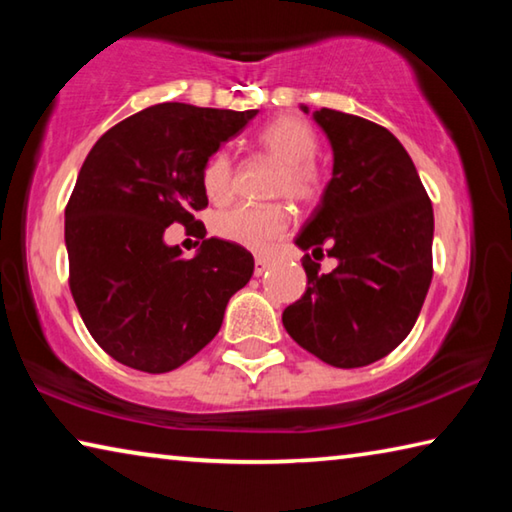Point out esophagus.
<instances>
[{
  "instance_id": "obj_1",
  "label": "esophagus",
  "mask_w": 512,
  "mask_h": 512,
  "mask_svg": "<svg viewBox=\"0 0 512 512\" xmlns=\"http://www.w3.org/2000/svg\"><path fill=\"white\" fill-rule=\"evenodd\" d=\"M268 266H271V262H268V259L257 257V259H255V275H257V277L264 275V273L268 271Z\"/></svg>"
}]
</instances>
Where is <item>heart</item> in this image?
Returning <instances> with one entry per match:
<instances>
[{"instance_id": "heart-1", "label": "heart", "mask_w": 512, "mask_h": 512, "mask_svg": "<svg viewBox=\"0 0 512 512\" xmlns=\"http://www.w3.org/2000/svg\"><path fill=\"white\" fill-rule=\"evenodd\" d=\"M262 149L282 162L273 194L287 196L293 203H309L318 194V171L314 155L318 140L307 121L277 117L257 135ZM203 189L214 203H225L235 192V160L228 151L214 153L203 167ZM289 230V214L280 205H239L216 216L214 232L230 244L253 253H266Z\"/></svg>"}]
</instances>
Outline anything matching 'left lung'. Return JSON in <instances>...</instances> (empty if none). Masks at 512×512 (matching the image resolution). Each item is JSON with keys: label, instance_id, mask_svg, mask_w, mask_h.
Segmentation results:
<instances>
[{"label": "left lung", "instance_id": "8db88e82", "mask_svg": "<svg viewBox=\"0 0 512 512\" xmlns=\"http://www.w3.org/2000/svg\"><path fill=\"white\" fill-rule=\"evenodd\" d=\"M307 112V106H300ZM332 146L323 198L296 237L334 257L332 273L305 255L307 291L282 314L300 348L336 368H361L400 345L420 316L433 266V210L411 155L384 126L320 108Z\"/></svg>", "mask_w": 512, "mask_h": 512}]
</instances>
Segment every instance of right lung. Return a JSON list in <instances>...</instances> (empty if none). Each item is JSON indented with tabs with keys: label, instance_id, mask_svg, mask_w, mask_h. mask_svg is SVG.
Returning a JSON list of instances; mask_svg holds the SVG:
<instances>
[{
	"label": "right lung",
	"instance_id": "right-lung-1",
	"mask_svg": "<svg viewBox=\"0 0 512 512\" xmlns=\"http://www.w3.org/2000/svg\"><path fill=\"white\" fill-rule=\"evenodd\" d=\"M255 115L158 103L112 126L85 158L65 207L69 289L92 339L124 366H183L219 334L228 300L253 275L246 248L201 237L183 259L164 230L196 221L205 162Z\"/></svg>",
	"mask_w": 512,
	"mask_h": 512
}]
</instances>
